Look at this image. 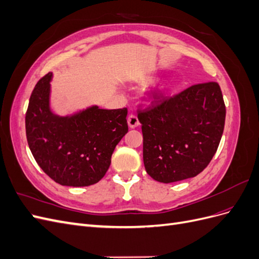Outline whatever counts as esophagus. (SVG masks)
<instances>
[{
    "instance_id": "34e87169",
    "label": "esophagus",
    "mask_w": 259,
    "mask_h": 259,
    "mask_svg": "<svg viewBox=\"0 0 259 259\" xmlns=\"http://www.w3.org/2000/svg\"><path fill=\"white\" fill-rule=\"evenodd\" d=\"M127 123H128V126L131 128H135L139 125V121H138V117L136 114H130L127 117Z\"/></svg>"
}]
</instances>
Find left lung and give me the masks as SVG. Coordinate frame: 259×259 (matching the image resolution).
I'll use <instances>...</instances> for the list:
<instances>
[{
  "instance_id": "obj_1",
  "label": "left lung",
  "mask_w": 259,
  "mask_h": 259,
  "mask_svg": "<svg viewBox=\"0 0 259 259\" xmlns=\"http://www.w3.org/2000/svg\"><path fill=\"white\" fill-rule=\"evenodd\" d=\"M151 106L138 110L149 176L168 184L200 174L224 133L226 107L216 82L190 86L173 97L151 91Z\"/></svg>"
}]
</instances>
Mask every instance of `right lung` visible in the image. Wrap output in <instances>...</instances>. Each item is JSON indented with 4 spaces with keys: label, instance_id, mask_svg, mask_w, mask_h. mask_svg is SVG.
I'll use <instances>...</instances> for the list:
<instances>
[{
    "label": "right lung",
    "instance_id": "add662e5",
    "mask_svg": "<svg viewBox=\"0 0 259 259\" xmlns=\"http://www.w3.org/2000/svg\"><path fill=\"white\" fill-rule=\"evenodd\" d=\"M52 72L38 81L26 113V135L44 173L61 186L98 183L110 166L115 146L128 132L127 108L85 109L70 116L50 109Z\"/></svg>",
    "mask_w": 259,
    "mask_h": 259
}]
</instances>
